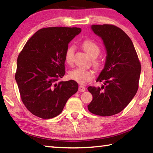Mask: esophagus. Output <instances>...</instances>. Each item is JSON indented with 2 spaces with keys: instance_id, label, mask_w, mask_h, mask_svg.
Listing matches in <instances>:
<instances>
[{
  "instance_id": "1",
  "label": "esophagus",
  "mask_w": 153,
  "mask_h": 153,
  "mask_svg": "<svg viewBox=\"0 0 153 153\" xmlns=\"http://www.w3.org/2000/svg\"><path fill=\"white\" fill-rule=\"evenodd\" d=\"M85 90H86V88H85L84 86H82V85L79 86V92H84Z\"/></svg>"
}]
</instances>
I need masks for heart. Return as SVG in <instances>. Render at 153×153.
I'll return each mask as SVG.
<instances>
[{
	"mask_svg": "<svg viewBox=\"0 0 153 153\" xmlns=\"http://www.w3.org/2000/svg\"><path fill=\"white\" fill-rule=\"evenodd\" d=\"M82 46L86 53L92 58H96L100 53V47L94 41L92 40H86L82 42ZM74 47L69 46L65 51L64 58L67 63L71 64L74 60ZM93 65L96 68H99L100 67V62L98 61H94ZM94 71L90 69H86L84 68L77 67L69 72V77L74 80L79 84H84L86 83L91 81L94 77Z\"/></svg>",
	"mask_w": 153,
	"mask_h": 153,
	"instance_id": "heart-1",
	"label": "heart"
}]
</instances>
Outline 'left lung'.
Returning <instances> with one entry per match:
<instances>
[{
    "instance_id": "1",
    "label": "left lung",
    "mask_w": 153,
    "mask_h": 153,
    "mask_svg": "<svg viewBox=\"0 0 153 153\" xmlns=\"http://www.w3.org/2000/svg\"><path fill=\"white\" fill-rule=\"evenodd\" d=\"M95 34L102 38L107 50L104 69L97 82L104 81L101 88L89 86L92 100L88 105L94 115L111 116L125 108L138 89L141 65L132 41L114 25H92Z\"/></svg>"
}]
</instances>
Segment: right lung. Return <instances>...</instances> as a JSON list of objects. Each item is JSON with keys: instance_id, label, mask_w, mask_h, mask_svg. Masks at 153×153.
Returning <instances> with one entry per match:
<instances>
[{"instance_id": "right-lung-1", "label": "right lung", "mask_w": 153, "mask_h": 153, "mask_svg": "<svg viewBox=\"0 0 153 153\" xmlns=\"http://www.w3.org/2000/svg\"><path fill=\"white\" fill-rule=\"evenodd\" d=\"M79 27H50L37 31L20 52L15 75L27 109L42 119L53 118L78 90L74 80L59 82L65 74V51Z\"/></svg>"}]
</instances>
